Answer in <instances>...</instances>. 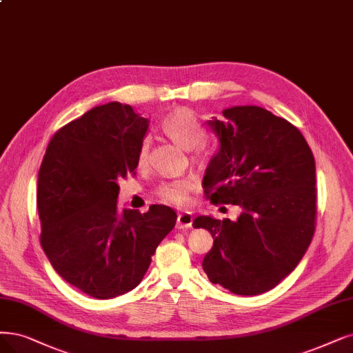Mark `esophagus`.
<instances>
[{"label":"esophagus","mask_w":353,"mask_h":353,"mask_svg":"<svg viewBox=\"0 0 353 353\" xmlns=\"http://www.w3.org/2000/svg\"><path fill=\"white\" fill-rule=\"evenodd\" d=\"M192 214L190 213H182V214H178L176 217V228L178 229H190L192 225Z\"/></svg>","instance_id":"esophagus-1"}]
</instances>
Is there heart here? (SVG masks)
Returning <instances> with one entry per match:
<instances>
[{
  "instance_id": "b5f03b06",
  "label": "heart",
  "mask_w": 353,
  "mask_h": 353,
  "mask_svg": "<svg viewBox=\"0 0 353 353\" xmlns=\"http://www.w3.org/2000/svg\"><path fill=\"white\" fill-rule=\"evenodd\" d=\"M161 128L163 133L174 142L185 149L194 148L192 159L196 162L208 161V150L201 143L205 139V128L199 116L190 108H176L162 120ZM150 140L143 139L139 146L137 162L143 166L149 162ZM192 190V182L187 178L169 179L157 188L158 199L163 203L182 207L188 203V194Z\"/></svg>"
}]
</instances>
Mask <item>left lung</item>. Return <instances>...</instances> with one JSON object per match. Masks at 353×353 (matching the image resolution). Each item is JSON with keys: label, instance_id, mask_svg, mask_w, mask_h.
Segmentation results:
<instances>
[{"label": "left lung", "instance_id": "obj_1", "mask_svg": "<svg viewBox=\"0 0 353 353\" xmlns=\"http://www.w3.org/2000/svg\"><path fill=\"white\" fill-rule=\"evenodd\" d=\"M210 120L220 140L204 176L211 204L242 207L236 221L196 217L214 239L203 270L213 284L239 295L276 287L299 265L317 217L316 163L301 132L256 105Z\"/></svg>", "mask_w": 353, "mask_h": 353}]
</instances>
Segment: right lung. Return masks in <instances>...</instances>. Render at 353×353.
I'll return each mask as SVG.
<instances>
[{
	"mask_svg": "<svg viewBox=\"0 0 353 353\" xmlns=\"http://www.w3.org/2000/svg\"><path fill=\"white\" fill-rule=\"evenodd\" d=\"M148 125L130 105L94 107L53 134L40 165L41 248L66 283L94 299L137 287L176 221L159 204L117 211L119 181L136 175Z\"/></svg>",
	"mask_w": 353,
	"mask_h": 353,
	"instance_id": "right-lung-1",
	"label": "right lung"
}]
</instances>
